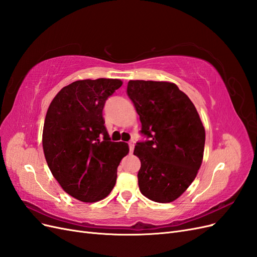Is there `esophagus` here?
I'll use <instances>...</instances> for the list:
<instances>
[{
	"label": "esophagus",
	"instance_id": "1",
	"mask_svg": "<svg viewBox=\"0 0 257 257\" xmlns=\"http://www.w3.org/2000/svg\"><path fill=\"white\" fill-rule=\"evenodd\" d=\"M128 147H130V151H131V153H132V152H133V150H134L135 142H134V141H130V142H128Z\"/></svg>",
	"mask_w": 257,
	"mask_h": 257
}]
</instances>
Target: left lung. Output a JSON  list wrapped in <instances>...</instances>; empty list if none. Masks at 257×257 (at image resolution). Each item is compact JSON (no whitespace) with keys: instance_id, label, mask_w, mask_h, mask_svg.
Returning a JSON list of instances; mask_svg holds the SVG:
<instances>
[{"instance_id":"obj_1","label":"left lung","mask_w":257,"mask_h":257,"mask_svg":"<svg viewBox=\"0 0 257 257\" xmlns=\"http://www.w3.org/2000/svg\"><path fill=\"white\" fill-rule=\"evenodd\" d=\"M127 95L142 122L146 142L136 143L144 196L170 203L189 188L201 165L205 127L195 106L175 83L130 80Z\"/></svg>"}]
</instances>
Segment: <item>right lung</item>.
Listing matches in <instances>:
<instances>
[{"label":"right lung","mask_w":257,"mask_h":257,"mask_svg":"<svg viewBox=\"0 0 257 257\" xmlns=\"http://www.w3.org/2000/svg\"><path fill=\"white\" fill-rule=\"evenodd\" d=\"M119 79L77 80L52 99L43 131V149L53 177L67 194L83 203L109 195L116 168L128 145L110 141L104 125L107 98Z\"/></svg>","instance_id":"right-lung-1"}]
</instances>
